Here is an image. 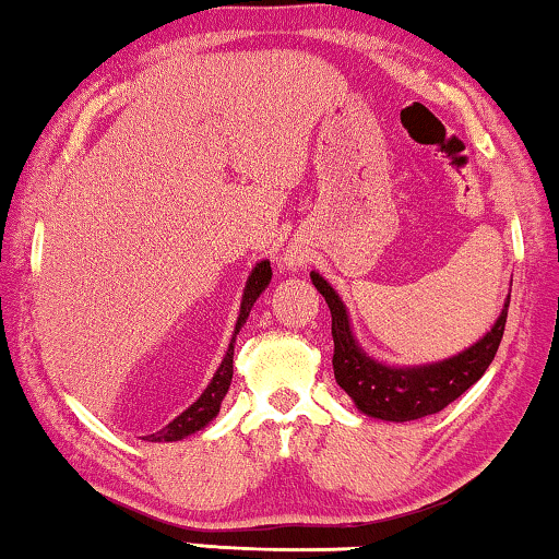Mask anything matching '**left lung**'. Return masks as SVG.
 I'll return each instance as SVG.
<instances>
[{"label":"left lung","mask_w":559,"mask_h":559,"mask_svg":"<svg viewBox=\"0 0 559 559\" xmlns=\"http://www.w3.org/2000/svg\"><path fill=\"white\" fill-rule=\"evenodd\" d=\"M310 277L331 308L335 381L364 415L389 419V423H409V419L435 415V412L445 409L450 402H455L491 366L503 338V328H507L509 300L491 333H486L476 346L442 364L419 366V369H392V366H381L361 354L350 335L341 297L320 274L312 272Z\"/></svg>","instance_id":"left-lung-1"}]
</instances>
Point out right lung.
<instances>
[{
	"label": "right lung",
	"mask_w": 559,
	"mask_h": 559,
	"mask_svg": "<svg viewBox=\"0 0 559 559\" xmlns=\"http://www.w3.org/2000/svg\"><path fill=\"white\" fill-rule=\"evenodd\" d=\"M272 280V266L270 262H262L254 266V272H251V277L247 282V289H243V300H241V312H239V320H236V331H234V338H231V346H228L224 361H221L216 377L211 379V384L205 386V392L198 396V400L190 404V407L182 412L173 419L170 425L163 427V430L155 432V435H147V440L152 442H173V440H182L186 435H193L201 430L211 423L213 417L218 415L221 409V402H224V396L228 392V386H231V377H234V341H236V333L241 331V325L247 323L251 308H254L257 297L262 295V289L270 285Z\"/></svg>",
	"instance_id": "add662e5"
}]
</instances>
